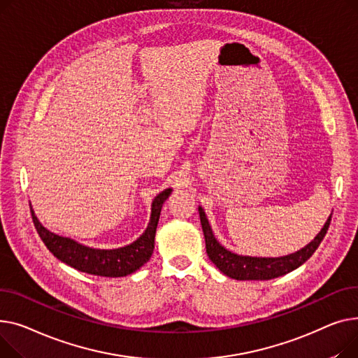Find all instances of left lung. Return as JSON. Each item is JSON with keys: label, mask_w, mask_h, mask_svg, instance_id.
<instances>
[{"label": "left lung", "mask_w": 358, "mask_h": 358, "mask_svg": "<svg viewBox=\"0 0 358 358\" xmlns=\"http://www.w3.org/2000/svg\"><path fill=\"white\" fill-rule=\"evenodd\" d=\"M198 209L208 257L211 259V262L224 273V275L236 280H270L298 268L315 253V250L320 247L331 222L329 215L324 228L320 231V234L308 245L296 251V253H292L283 257H248L231 253L229 250L222 247L214 237L211 225H209L206 220L202 206H199Z\"/></svg>", "instance_id": "left-lung-1"}]
</instances>
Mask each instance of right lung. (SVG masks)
<instances>
[{"instance_id": "right-lung-1", "label": "right lung", "mask_w": 358, "mask_h": 358, "mask_svg": "<svg viewBox=\"0 0 358 358\" xmlns=\"http://www.w3.org/2000/svg\"><path fill=\"white\" fill-rule=\"evenodd\" d=\"M171 194V187L164 189L163 192H160L153 199L150 222L147 225L144 233L134 243L114 250L92 248L82 245L72 238L57 236L40 224V221L34 215L33 209H30V211L40 238L43 240L45 245L49 248V251L56 259L79 271L88 273V275L105 278H122L131 275V273L138 270L152 257L155 248L156 228L162 206Z\"/></svg>"}]
</instances>
